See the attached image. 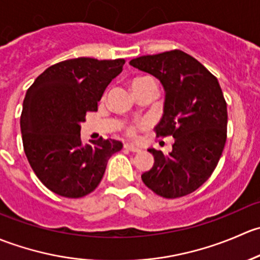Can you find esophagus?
<instances>
[{
    "label": "esophagus",
    "mask_w": 260,
    "mask_h": 260,
    "mask_svg": "<svg viewBox=\"0 0 260 260\" xmlns=\"http://www.w3.org/2000/svg\"><path fill=\"white\" fill-rule=\"evenodd\" d=\"M124 148L128 149V151H132V152H140L141 151L140 147H137V146L133 145V143H131V142H125L124 143Z\"/></svg>",
    "instance_id": "obj_1"
}]
</instances>
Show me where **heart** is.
Masks as SVG:
<instances>
[{"mask_svg": "<svg viewBox=\"0 0 260 260\" xmlns=\"http://www.w3.org/2000/svg\"><path fill=\"white\" fill-rule=\"evenodd\" d=\"M149 79H152V78H149V77H138V78H135V79L132 80V85H133V84L140 83V81H145V80H149ZM141 127H142V123H140V124L129 125V127L127 128V132L129 133V135H135L136 131H137L138 128H141Z\"/></svg>", "mask_w": 260, "mask_h": 260, "instance_id": "b5f03b06", "label": "heart"}]
</instances>
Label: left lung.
Masks as SVG:
<instances>
[{"label": "left lung", "instance_id": "8db88e82", "mask_svg": "<svg viewBox=\"0 0 260 260\" xmlns=\"http://www.w3.org/2000/svg\"><path fill=\"white\" fill-rule=\"evenodd\" d=\"M149 73L166 91L157 137L175 138L172 151L149 148L154 164L142 181L154 193L176 199L198 190L214 172L226 142L228 109L216 77L181 50L145 55L129 61Z\"/></svg>", "mask_w": 260, "mask_h": 260}]
</instances>
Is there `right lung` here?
I'll list each match as a JSON object with an SVG mask.
<instances>
[{"label": "right lung", "mask_w": 260, "mask_h": 260, "mask_svg": "<svg viewBox=\"0 0 260 260\" xmlns=\"http://www.w3.org/2000/svg\"><path fill=\"white\" fill-rule=\"evenodd\" d=\"M124 59H69L51 65L26 91L20 118L23 151L39 180L52 192L78 199L93 192L117 140L81 145L80 123L98 111L104 90L123 69Z\"/></svg>", "instance_id": "obj_1"}]
</instances>
